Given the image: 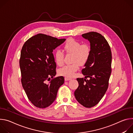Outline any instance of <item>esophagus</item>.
<instances>
[{"label":"esophagus","mask_w":133,"mask_h":133,"mask_svg":"<svg viewBox=\"0 0 133 133\" xmlns=\"http://www.w3.org/2000/svg\"><path fill=\"white\" fill-rule=\"evenodd\" d=\"M71 79V78H67V77H65V78H64V80H65V81H69V80H70Z\"/></svg>","instance_id":"34e87169"}]
</instances>
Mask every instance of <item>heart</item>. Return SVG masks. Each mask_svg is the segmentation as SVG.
<instances>
[{
  "mask_svg": "<svg viewBox=\"0 0 133 133\" xmlns=\"http://www.w3.org/2000/svg\"><path fill=\"white\" fill-rule=\"evenodd\" d=\"M64 50L68 53L72 54L71 62L65 65L58 70L59 75L67 78H71L79 68V64H85L89 59L91 54L90 46L87 44H81L74 39H69L64 44ZM55 61L57 65L61 66L64 63V52L60 50L56 51L54 55Z\"/></svg>",
  "mask_w": 133,
  "mask_h": 133,
  "instance_id": "1",
  "label": "heart"
}]
</instances>
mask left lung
Masks as SVG:
<instances>
[{"label":"left lung","mask_w":133,"mask_h":133,"mask_svg":"<svg viewBox=\"0 0 133 133\" xmlns=\"http://www.w3.org/2000/svg\"><path fill=\"white\" fill-rule=\"evenodd\" d=\"M82 36L90 42L91 54L82 70L85 79H77L79 86L75 96L83 106L91 108L100 101L108 88L112 55L108 42L101 34L91 32ZM87 77L90 79H86Z\"/></svg>","instance_id":"8db88e82"}]
</instances>
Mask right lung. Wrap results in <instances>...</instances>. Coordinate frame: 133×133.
Returning a JSON list of instances; mask_svg holds the SVG:
<instances>
[{
	"label": "right lung",
	"mask_w": 133,
	"mask_h": 133,
	"mask_svg": "<svg viewBox=\"0 0 133 133\" xmlns=\"http://www.w3.org/2000/svg\"><path fill=\"white\" fill-rule=\"evenodd\" d=\"M65 39L38 34L23 46L19 59L21 82L28 99L37 108L50 106L56 99L58 88L64 83L63 77L53 78L56 64L53 51ZM48 81H50L49 83Z\"/></svg>",
	"instance_id": "right-lung-1"
}]
</instances>
